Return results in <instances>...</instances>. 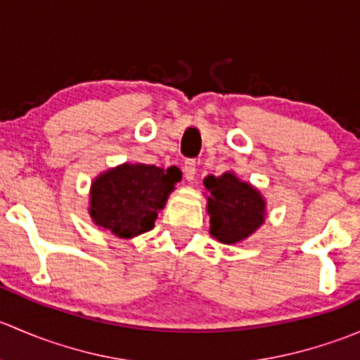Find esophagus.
I'll list each match as a JSON object with an SVG mask.
<instances>
[{"label":"esophagus","mask_w":360,"mask_h":360,"mask_svg":"<svg viewBox=\"0 0 360 360\" xmlns=\"http://www.w3.org/2000/svg\"><path fill=\"white\" fill-rule=\"evenodd\" d=\"M183 172L186 181H193L195 174H197V162H195V160H186L183 165Z\"/></svg>","instance_id":"34e87169"}]
</instances>
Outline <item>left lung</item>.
I'll list each match as a JSON object with an SVG mask.
<instances>
[{"mask_svg":"<svg viewBox=\"0 0 360 360\" xmlns=\"http://www.w3.org/2000/svg\"><path fill=\"white\" fill-rule=\"evenodd\" d=\"M207 212L210 216V235L223 244H238L250 237L266 216V202L259 191L233 172L207 176Z\"/></svg>","mask_w":360,"mask_h":360,"instance_id":"8db88e82","label":"left lung"}]
</instances>
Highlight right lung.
Returning <instances> with one entry per match:
<instances>
[{
    "instance_id": "1",
    "label": "right lung",
    "mask_w": 360,
    "mask_h": 360,
    "mask_svg": "<svg viewBox=\"0 0 360 360\" xmlns=\"http://www.w3.org/2000/svg\"><path fill=\"white\" fill-rule=\"evenodd\" d=\"M179 176L174 169L123 163L96 177L90 186L89 214L97 226L120 238L153 230Z\"/></svg>"
}]
</instances>
